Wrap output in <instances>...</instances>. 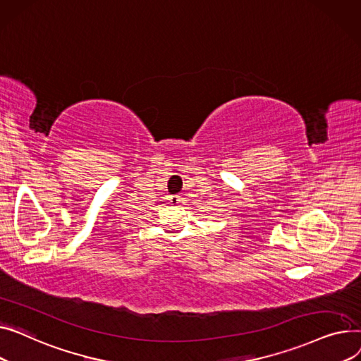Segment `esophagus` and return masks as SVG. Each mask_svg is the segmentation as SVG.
<instances>
[{
	"label": "esophagus",
	"instance_id": "esophagus-1",
	"mask_svg": "<svg viewBox=\"0 0 361 361\" xmlns=\"http://www.w3.org/2000/svg\"><path fill=\"white\" fill-rule=\"evenodd\" d=\"M169 202H171L172 205H178L180 202V197L179 195H171V197H169Z\"/></svg>",
	"mask_w": 361,
	"mask_h": 361
}]
</instances>
